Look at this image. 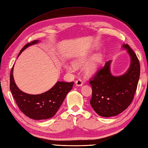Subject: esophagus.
I'll list each match as a JSON object with an SVG mask.
<instances>
[{"label": "esophagus", "mask_w": 148, "mask_h": 148, "mask_svg": "<svg viewBox=\"0 0 148 148\" xmlns=\"http://www.w3.org/2000/svg\"><path fill=\"white\" fill-rule=\"evenodd\" d=\"M83 84V81L81 80V79H77V81H76V86H82Z\"/></svg>", "instance_id": "esophagus-1"}]
</instances>
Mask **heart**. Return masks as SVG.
Returning <instances> with one entry per match:
<instances>
[{
    "mask_svg": "<svg viewBox=\"0 0 148 148\" xmlns=\"http://www.w3.org/2000/svg\"><path fill=\"white\" fill-rule=\"evenodd\" d=\"M86 58H82L78 60L77 61L75 62V65L76 67H80V66L82 65V64L84 63L86 61ZM103 57L102 55L100 54V53H97V54L94 55L92 58L90 59V62L88 64H87L86 67L84 69V73H85L87 76H92L94 75L99 70L100 65L102 62ZM67 70L68 71H74V67H72L71 65H67Z\"/></svg>",
    "mask_w": 148,
    "mask_h": 148,
    "instance_id": "b5f03b06",
    "label": "heart"
}]
</instances>
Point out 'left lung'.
<instances>
[{"label":"left lung","instance_id":"8db88e82","mask_svg":"<svg viewBox=\"0 0 148 148\" xmlns=\"http://www.w3.org/2000/svg\"><path fill=\"white\" fill-rule=\"evenodd\" d=\"M130 56V67L126 73L112 76L111 60L106 62L90 80L92 88L90 104L99 116L111 117L120 114L132 102L140 76V64L136 54L127 44L123 45Z\"/></svg>","mask_w":148,"mask_h":148}]
</instances>
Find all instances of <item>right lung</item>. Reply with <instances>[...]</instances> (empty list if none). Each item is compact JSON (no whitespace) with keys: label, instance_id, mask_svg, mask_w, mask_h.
<instances>
[{"label":"right lung","instance_id":"obj_1","mask_svg":"<svg viewBox=\"0 0 148 148\" xmlns=\"http://www.w3.org/2000/svg\"><path fill=\"white\" fill-rule=\"evenodd\" d=\"M38 42L39 40H35L27 43L21 49L18 56L27 47ZM13 67L14 65L10 74V90L20 111L29 118L36 120L49 119L54 116L66 95L72 90L74 82L58 81L54 86L45 93L39 95H30L21 92L16 85L12 74Z\"/></svg>","mask_w":148,"mask_h":148}]
</instances>
